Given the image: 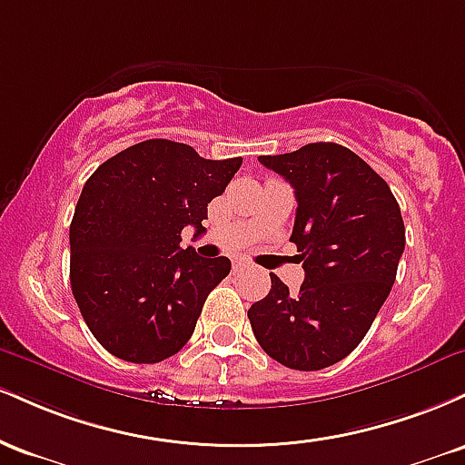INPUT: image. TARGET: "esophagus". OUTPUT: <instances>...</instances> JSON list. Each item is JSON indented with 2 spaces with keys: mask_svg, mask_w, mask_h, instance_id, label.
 Returning a JSON list of instances; mask_svg holds the SVG:
<instances>
[{
  "mask_svg": "<svg viewBox=\"0 0 465 465\" xmlns=\"http://www.w3.org/2000/svg\"><path fill=\"white\" fill-rule=\"evenodd\" d=\"M233 271H238V269H244V266H247V260H242V258H236L233 260Z\"/></svg>",
  "mask_w": 465,
  "mask_h": 465,
  "instance_id": "1",
  "label": "esophagus"
}]
</instances>
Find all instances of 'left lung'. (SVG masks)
<instances>
[{
  "instance_id": "obj_1",
  "label": "left lung",
  "mask_w": 465,
  "mask_h": 465,
  "mask_svg": "<svg viewBox=\"0 0 465 465\" xmlns=\"http://www.w3.org/2000/svg\"><path fill=\"white\" fill-rule=\"evenodd\" d=\"M258 159L295 190L291 240L306 280L291 295L271 273L269 295L249 308L251 330L282 365L323 370L354 351L391 292L404 251L400 205L387 181L341 143Z\"/></svg>"
}]
</instances>
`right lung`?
Returning <instances> with one entry per match:
<instances>
[{
  "instance_id": "obj_1",
  "label": "right lung",
  "mask_w": 465,
  "mask_h": 465,
  "mask_svg": "<svg viewBox=\"0 0 465 465\" xmlns=\"http://www.w3.org/2000/svg\"><path fill=\"white\" fill-rule=\"evenodd\" d=\"M240 163L242 157L216 162L188 143L146 140L87 179L69 225V282L106 351L159 362L188 343L232 262L181 249V232H203L207 203L225 192Z\"/></svg>"
}]
</instances>
